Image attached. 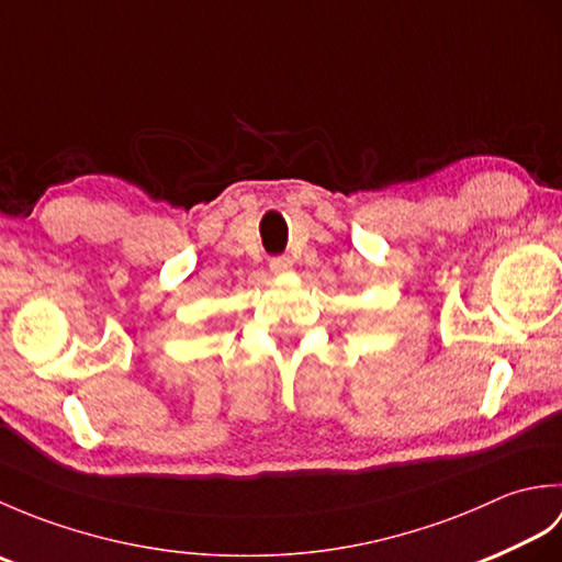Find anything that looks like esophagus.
Returning <instances> with one entry per match:
<instances>
[{"mask_svg":"<svg viewBox=\"0 0 562 562\" xmlns=\"http://www.w3.org/2000/svg\"><path fill=\"white\" fill-rule=\"evenodd\" d=\"M270 270H272L274 274L290 272V270H292V260H290L288 256H274V258H270Z\"/></svg>","mask_w":562,"mask_h":562,"instance_id":"obj_1","label":"esophagus"}]
</instances>
